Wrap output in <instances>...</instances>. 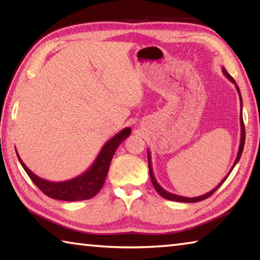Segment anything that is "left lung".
Segmentation results:
<instances>
[{
  "mask_svg": "<svg viewBox=\"0 0 260 260\" xmlns=\"http://www.w3.org/2000/svg\"><path fill=\"white\" fill-rule=\"evenodd\" d=\"M222 72L223 74H225V77L228 79V80L232 81L233 83H234L235 87H236V90L237 93H239L240 95V103H241V113H240V122H241V139H240V147H239V152H237V156H236V159L234 161V164H233V167L230 171V173H228L225 178L222 179V181L220 182L217 187L213 188L212 190L204 193V195L202 196H197V197H183V196H179V195H175V193H172V192H169L167 190H165L164 188L160 187V184L157 182V180L155 178V175H153V171H152V166H151V155H150V151L148 150V164H149V172H150V178H151V182L153 184V187H155V189L157 190V192L159 193V195L161 197H164V199L166 200H170V201H174V202H183V203H196V202H201L203 200H206L208 197H210L212 193L217 190V189L221 186V184L225 182V180L228 178V175L231 174V172L233 171V169H234V166L239 162L240 158H241V155H242V151H243V148H244V141H245V128H244V124H243V116H242V96H241V91H240V88L237 87V83L235 82L234 79H233V77L231 76L230 73H228L226 71L225 68H222Z\"/></svg>",
  "mask_w": 260,
  "mask_h": 260,
  "instance_id": "1",
  "label": "left lung"
}]
</instances>
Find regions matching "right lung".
I'll list each match as a JSON object with an SVG mask.
<instances>
[{
  "instance_id": "obj_1",
  "label": "right lung",
  "mask_w": 260,
  "mask_h": 260,
  "mask_svg": "<svg viewBox=\"0 0 260 260\" xmlns=\"http://www.w3.org/2000/svg\"><path fill=\"white\" fill-rule=\"evenodd\" d=\"M131 132L132 129L129 127H126V128L114 135L113 138L110 139L104 144L103 148L101 149L95 161L91 164L89 169L82 174L78 175V177L68 180V181L52 182L38 177L37 174H34L24 164L17 150L16 152L25 172L27 173L30 180L35 183V186L40 189L43 193H46L47 196L54 200L68 202L89 200L91 197H94L101 190V188L103 187L110 167V162L112 160L114 152H116L117 148L119 147L122 141L131 135Z\"/></svg>"
}]
</instances>
